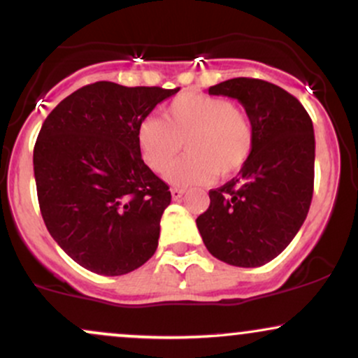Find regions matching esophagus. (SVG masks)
Instances as JSON below:
<instances>
[{
    "label": "esophagus",
    "instance_id": "esophagus-1",
    "mask_svg": "<svg viewBox=\"0 0 358 358\" xmlns=\"http://www.w3.org/2000/svg\"><path fill=\"white\" fill-rule=\"evenodd\" d=\"M183 193H185L183 188H171V196H173V200L182 199Z\"/></svg>",
    "mask_w": 358,
    "mask_h": 358
}]
</instances>
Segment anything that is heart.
Here are the masks:
<instances>
[{
  "mask_svg": "<svg viewBox=\"0 0 358 358\" xmlns=\"http://www.w3.org/2000/svg\"><path fill=\"white\" fill-rule=\"evenodd\" d=\"M136 139L143 159L156 173H163L185 145L188 153L168 171V180L188 187L241 171L256 136L250 117L232 101L183 92L168 102L163 119H143Z\"/></svg>",
  "mask_w": 358,
  "mask_h": 358,
  "instance_id": "obj_1",
  "label": "heart"
}]
</instances>
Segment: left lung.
Listing matches in <instances>:
<instances>
[{
  "label": "left lung",
  "mask_w": 358,
  "mask_h": 358,
  "mask_svg": "<svg viewBox=\"0 0 358 358\" xmlns=\"http://www.w3.org/2000/svg\"><path fill=\"white\" fill-rule=\"evenodd\" d=\"M244 106L254 126V150L236 178L208 192L196 219L213 257L257 268L294 239L313 199L315 133L296 97L261 79L237 77L208 89Z\"/></svg>",
  "instance_id": "obj_1"
}]
</instances>
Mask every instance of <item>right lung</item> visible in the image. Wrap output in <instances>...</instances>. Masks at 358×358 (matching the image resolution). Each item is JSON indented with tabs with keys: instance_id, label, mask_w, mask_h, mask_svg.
I'll return each instance as SVG.
<instances>
[{
	"instance_id": "right-lung-1",
	"label": "right lung",
	"mask_w": 358,
	"mask_h": 358,
	"mask_svg": "<svg viewBox=\"0 0 358 358\" xmlns=\"http://www.w3.org/2000/svg\"><path fill=\"white\" fill-rule=\"evenodd\" d=\"M178 90L102 80L72 92L45 119L34 150L40 212L82 268L121 276L158 248L171 193L143 162L136 131Z\"/></svg>"
}]
</instances>
